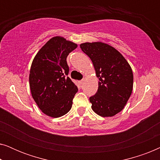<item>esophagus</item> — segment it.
<instances>
[{"label":"esophagus","mask_w":160,"mask_h":160,"mask_svg":"<svg viewBox=\"0 0 160 160\" xmlns=\"http://www.w3.org/2000/svg\"><path fill=\"white\" fill-rule=\"evenodd\" d=\"M83 83H84V80H81V81H78V84L79 85H82Z\"/></svg>","instance_id":"1"}]
</instances>
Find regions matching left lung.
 I'll use <instances>...</instances> for the list:
<instances>
[{
    "instance_id": "left-lung-1",
    "label": "left lung",
    "mask_w": 160,
    "mask_h": 160,
    "mask_svg": "<svg viewBox=\"0 0 160 160\" xmlns=\"http://www.w3.org/2000/svg\"><path fill=\"white\" fill-rule=\"evenodd\" d=\"M80 47L91 59L99 79L98 92L89 98L92 109L100 117H113L124 108L132 94V68L118 50L106 43L86 42Z\"/></svg>"
}]
</instances>
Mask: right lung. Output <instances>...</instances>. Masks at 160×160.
Segmentation results:
<instances>
[{"label":"right lung","instance_id":"add662e5","mask_svg":"<svg viewBox=\"0 0 160 160\" xmlns=\"http://www.w3.org/2000/svg\"><path fill=\"white\" fill-rule=\"evenodd\" d=\"M78 45L62 36L50 38L36 54L30 70L32 97L44 114L58 118L71 110L78 92L68 76L66 58Z\"/></svg>","mask_w":160,"mask_h":160}]
</instances>
